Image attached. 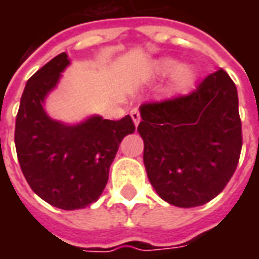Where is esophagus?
<instances>
[{"instance_id":"esophagus-1","label":"esophagus","mask_w":259,"mask_h":259,"mask_svg":"<svg viewBox=\"0 0 259 259\" xmlns=\"http://www.w3.org/2000/svg\"><path fill=\"white\" fill-rule=\"evenodd\" d=\"M130 116H132V119H133V122H135V124L137 126V124L140 123V112L137 111V109H133L132 112H130Z\"/></svg>"}]
</instances>
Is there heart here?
<instances>
[{
	"instance_id": "heart-1",
	"label": "heart",
	"mask_w": 259,
	"mask_h": 259,
	"mask_svg": "<svg viewBox=\"0 0 259 259\" xmlns=\"http://www.w3.org/2000/svg\"><path fill=\"white\" fill-rule=\"evenodd\" d=\"M157 72L162 76L174 73V87L180 93H187L193 89L195 81L194 69L189 65H182L176 69V61L162 59L157 64Z\"/></svg>"
}]
</instances>
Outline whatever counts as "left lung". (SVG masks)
<instances>
[{"mask_svg": "<svg viewBox=\"0 0 259 259\" xmlns=\"http://www.w3.org/2000/svg\"><path fill=\"white\" fill-rule=\"evenodd\" d=\"M140 115L147 176L162 200L200 206L226 187L243 137L237 89L223 69L187 96L143 104Z\"/></svg>", "mask_w": 259, "mask_h": 259, "instance_id": "8db88e82", "label": "left lung"}]
</instances>
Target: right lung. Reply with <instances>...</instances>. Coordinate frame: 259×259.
<instances>
[{"label": "right lung", "mask_w": 259, "mask_h": 259, "mask_svg": "<svg viewBox=\"0 0 259 259\" xmlns=\"http://www.w3.org/2000/svg\"><path fill=\"white\" fill-rule=\"evenodd\" d=\"M69 64L66 53L59 54L27 80L16 115L15 146L31 190L48 204L72 211L98 200L120 141L136 127L129 115L119 120L96 115L79 124L50 118L44 100Z\"/></svg>", "instance_id": "right-lung-1"}]
</instances>
